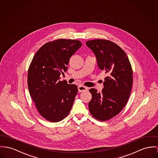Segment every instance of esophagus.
<instances>
[{"label": "esophagus", "instance_id": "34e87169", "mask_svg": "<svg viewBox=\"0 0 158 158\" xmlns=\"http://www.w3.org/2000/svg\"><path fill=\"white\" fill-rule=\"evenodd\" d=\"M88 90V88L86 87L85 86H83V85H79L78 86V91L79 92H84L85 91H87Z\"/></svg>", "mask_w": 158, "mask_h": 158}]
</instances>
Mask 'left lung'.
I'll list each match as a JSON object with an SVG mask.
<instances>
[{
  "mask_svg": "<svg viewBox=\"0 0 158 158\" xmlns=\"http://www.w3.org/2000/svg\"><path fill=\"white\" fill-rule=\"evenodd\" d=\"M86 44L94 53L100 69L108 73L101 93L94 88L89 90L92 94L89 110L97 120L108 121L118 114L128 101L133 84L132 66L125 52L114 42L98 39Z\"/></svg>",
  "mask_w": 158,
  "mask_h": 158,
  "instance_id": "obj_1",
  "label": "left lung"
}]
</instances>
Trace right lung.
Here are the masks:
<instances>
[{
	"instance_id": "add662e5",
	"label": "right lung",
	"mask_w": 158,
	"mask_h": 158,
	"mask_svg": "<svg viewBox=\"0 0 158 158\" xmlns=\"http://www.w3.org/2000/svg\"><path fill=\"white\" fill-rule=\"evenodd\" d=\"M81 46V42L75 40L50 41L38 49L30 64L29 94L39 114L48 121L62 120L72 108L77 86L59 79L67 71L70 57Z\"/></svg>"
}]
</instances>
